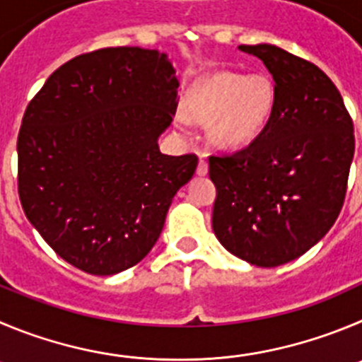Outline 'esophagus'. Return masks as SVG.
Returning <instances> with one entry per match:
<instances>
[{
	"instance_id": "esophagus-1",
	"label": "esophagus",
	"mask_w": 362,
	"mask_h": 362,
	"mask_svg": "<svg viewBox=\"0 0 362 362\" xmlns=\"http://www.w3.org/2000/svg\"><path fill=\"white\" fill-rule=\"evenodd\" d=\"M207 173H209L207 160L200 158V162H198V168H197V175H198V177H205V175H207Z\"/></svg>"
}]
</instances>
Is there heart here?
Instances as JSON below:
<instances>
[{
    "label": "heart",
    "instance_id": "1",
    "mask_svg": "<svg viewBox=\"0 0 362 362\" xmlns=\"http://www.w3.org/2000/svg\"><path fill=\"white\" fill-rule=\"evenodd\" d=\"M276 90L264 74L214 71L198 80L184 98V116L175 117V127L187 130V119L209 124V139L225 150L248 146L272 119Z\"/></svg>",
    "mask_w": 362,
    "mask_h": 362
}]
</instances>
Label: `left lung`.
<instances>
[{
	"label": "left lung",
	"instance_id": "1",
	"mask_svg": "<svg viewBox=\"0 0 362 362\" xmlns=\"http://www.w3.org/2000/svg\"><path fill=\"white\" fill-rule=\"evenodd\" d=\"M264 62L276 105L257 139L209 157L216 185L212 230L259 268L295 261L334 225L356 150L343 98L320 67L273 44L239 46Z\"/></svg>",
	"mask_w": 362,
	"mask_h": 362
}]
</instances>
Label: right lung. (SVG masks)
I'll return each instance as SVG.
<instances>
[{
	"label": "right lung",
	"instance_id": "1",
	"mask_svg": "<svg viewBox=\"0 0 362 362\" xmlns=\"http://www.w3.org/2000/svg\"><path fill=\"white\" fill-rule=\"evenodd\" d=\"M165 53L103 48L60 66L18 137L19 200L64 261L116 275L148 255L197 155L160 153L178 80Z\"/></svg>",
	"mask_w": 362,
	"mask_h": 362
}]
</instances>
